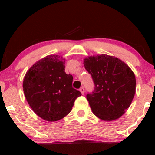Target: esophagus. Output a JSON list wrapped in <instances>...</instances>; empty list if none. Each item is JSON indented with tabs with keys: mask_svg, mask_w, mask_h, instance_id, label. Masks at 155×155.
<instances>
[{
	"mask_svg": "<svg viewBox=\"0 0 155 155\" xmlns=\"http://www.w3.org/2000/svg\"><path fill=\"white\" fill-rule=\"evenodd\" d=\"M79 90H80V92H81V94H82V95L84 94V87H81L79 89Z\"/></svg>",
	"mask_w": 155,
	"mask_h": 155,
	"instance_id": "34e87169",
	"label": "esophagus"
}]
</instances>
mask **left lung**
Segmentation results:
<instances>
[{"label":"left lung","mask_w":155,"mask_h":155,"mask_svg":"<svg viewBox=\"0 0 155 155\" xmlns=\"http://www.w3.org/2000/svg\"><path fill=\"white\" fill-rule=\"evenodd\" d=\"M93 80L94 90L87 94L93 114L104 121L120 118L130 106L136 93V77L124 62L106 54L84 60Z\"/></svg>","instance_id":"1"}]
</instances>
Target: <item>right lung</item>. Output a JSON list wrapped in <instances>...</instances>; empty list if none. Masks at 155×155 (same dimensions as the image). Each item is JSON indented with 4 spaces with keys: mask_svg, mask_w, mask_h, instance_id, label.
I'll use <instances>...</instances> for the list:
<instances>
[{
    "mask_svg": "<svg viewBox=\"0 0 155 155\" xmlns=\"http://www.w3.org/2000/svg\"><path fill=\"white\" fill-rule=\"evenodd\" d=\"M72 82V75L65 72V60L49 55L26 73L23 90L28 104L38 117L55 122L70 113L74 101L81 95Z\"/></svg>",
    "mask_w": 155,
    "mask_h": 155,
    "instance_id": "add662e5",
    "label": "right lung"
}]
</instances>
